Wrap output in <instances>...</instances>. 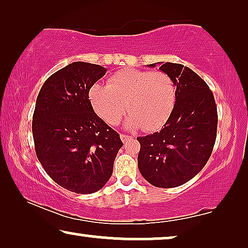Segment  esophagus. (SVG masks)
Here are the masks:
<instances>
[{
    "label": "esophagus",
    "instance_id": "1",
    "mask_svg": "<svg viewBox=\"0 0 248 248\" xmlns=\"http://www.w3.org/2000/svg\"><path fill=\"white\" fill-rule=\"evenodd\" d=\"M121 140L123 142H127V141L133 140V138L130 137V135H126V134H121Z\"/></svg>",
    "mask_w": 248,
    "mask_h": 248
}]
</instances>
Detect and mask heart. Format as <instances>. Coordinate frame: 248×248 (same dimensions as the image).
I'll return each mask as SVG.
<instances>
[{
  "mask_svg": "<svg viewBox=\"0 0 248 248\" xmlns=\"http://www.w3.org/2000/svg\"><path fill=\"white\" fill-rule=\"evenodd\" d=\"M89 99L98 116L108 124L116 125L128 109L127 128L157 131L174 110L176 88L165 72L126 69L115 73L108 84L91 87Z\"/></svg>",
  "mask_w": 248,
  "mask_h": 248,
  "instance_id": "obj_1",
  "label": "heart"
}]
</instances>
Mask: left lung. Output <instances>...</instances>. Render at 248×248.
<instances>
[{
    "label": "left lung",
    "mask_w": 248,
    "mask_h": 248,
    "mask_svg": "<svg viewBox=\"0 0 248 248\" xmlns=\"http://www.w3.org/2000/svg\"><path fill=\"white\" fill-rule=\"evenodd\" d=\"M159 64V70L174 81L176 103L160 131L137 138L141 145L138 167L151 185L171 188L192 179L209 160L218 114L212 91L194 71L182 64Z\"/></svg>",
    "instance_id": "left-lung-1"
}]
</instances>
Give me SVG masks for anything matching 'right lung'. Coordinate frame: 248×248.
Listing matches in <instances>:
<instances>
[{
    "mask_svg": "<svg viewBox=\"0 0 248 248\" xmlns=\"http://www.w3.org/2000/svg\"><path fill=\"white\" fill-rule=\"evenodd\" d=\"M97 64L73 62L43 84L32 116L37 158L47 175L78 194L103 188L113 174L120 134L94 113L90 88L106 74Z\"/></svg>",
    "mask_w": 248,
    "mask_h": 248,
    "instance_id": "add662e5",
    "label": "right lung"
}]
</instances>
